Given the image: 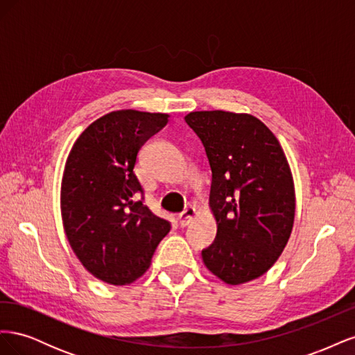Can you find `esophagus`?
Masks as SVG:
<instances>
[{"label": "esophagus", "mask_w": 355, "mask_h": 355, "mask_svg": "<svg viewBox=\"0 0 355 355\" xmlns=\"http://www.w3.org/2000/svg\"><path fill=\"white\" fill-rule=\"evenodd\" d=\"M196 214H197L196 207H188V209L182 211L179 214V225H180V227H187V225H189L192 222V219L196 218Z\"/></svg>", "instance_id": "obj_1"}]
</instances>
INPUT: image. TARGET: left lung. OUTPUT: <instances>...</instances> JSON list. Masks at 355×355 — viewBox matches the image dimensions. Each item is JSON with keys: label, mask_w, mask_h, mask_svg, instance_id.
<instances>
[{"label": "left lung", "mask_w": 355, "mask_h": 355, "mask_svg": "<svg viewBox=\"0 0 355 355\" xmlns=\"http://www.w3.org/2000/svg\"><path fill=\"white\" fill-rule=\"evenodd\" d=\"M211 168L209 204L218 232L201 252L231 286L263 275L283 253L295 220V184L280 142L250 114L196 111L185 116Z\"/></svg>", "instance_id": "8db88e82"}]
</instances>
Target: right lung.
<instances>
[{
  "label": "right lung",
  "instance_id": "right-lung-1",
  "mask_svg": "<svg viewBox=\"0 0 355 355\" xmlns=\"http://www.w3.org/2000/svg\"><path fill=\"white\" fill-rule=\"evenodd\" d=\"M167 121L168 114L110 112L85 128L67 158L63 228L85 270L108 284L125 286L141 277L170 231V222L144 204L133 171L139 149Z\"/></svg>",
  "mask_w": 355,
  "mask_h": 355
}]
</instances>
